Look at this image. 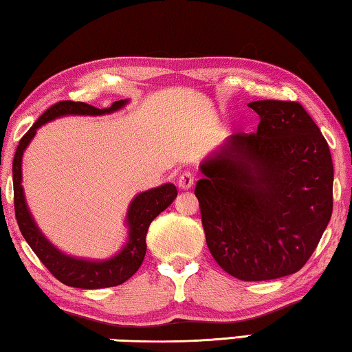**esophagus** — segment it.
Listing matches in <instances>:
<instances>
[{
	"mask_svg": "<svg viewBox=\"0 0 352 352\" xmlns=\"http://www.w3.org/2000/svg\"><path fill=\"white\" fill-rule=\"evenodd\" d=\"M194 180H195L194 172L192 170H184V172H182L180 177H178L177 183L182 189H189L194 184Z\"/></svg>",
	"mask_w": 352,
	"mask_h": 352,
	"instance_id": "obj_1",
	"label": "esophagus"
}]
</instances>
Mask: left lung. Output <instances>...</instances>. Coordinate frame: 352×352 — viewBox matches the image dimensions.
Segmentation results:
<instances>
[{
    "label": "left lung",
    "mask_w": 352,
    "mask_h": 352,
    "mask_svg": "<svg viewBox=\"0 0 352 352\" xmlns=\"http://www.w3.org/2000/svg\"><path fill=\"white\" fill-rule=\"evenodd\" d=\"M256 133H236L201 164L195 184L206 245L231 276L269 281L296 273L332 216L329 146L296 100L248 104Z\"/></svg>",
    "instance_id": "1"
}]
</instances>
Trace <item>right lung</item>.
<instances>
[{
	"label": "right lung",
	"instance_id": "obj_1",
	"mask_svg": "<svg viewBox=\"0 0 352 352\" xmlns=\"http://www.w3.org/2000/svg\"><path fill=\"white\" fill-rule=\"evenodd\" d=\"M127 100H116L107 109H96L85 102H74V100H60L51 105L41 115L34 126L28 130L20 140L19 147L14 155L12 163V174H14V206L15 217L19 228L25 237L32 252L38 256L43 265L51 272V275L58 281L77 289H104L115 287L126 283L130 276H133L140 269L146 256V236L152 220L164 211L174 199L177 197V188L172 183L163 184L146 192L136 195L132 205L129 208L127 223H129V242L122 248V252L115 258L104 262H91L69 258V256L58 252L47 242L40 233L37 225L34 223L31 214L28 211L25 194L21 186V158L26 146L34 138L35 132L40 126L51 119L65 115H104L111 113L126 104Z\"/></svg>",
	"mask_w": 352,
	"mask_h": 352
}]
</instances>
